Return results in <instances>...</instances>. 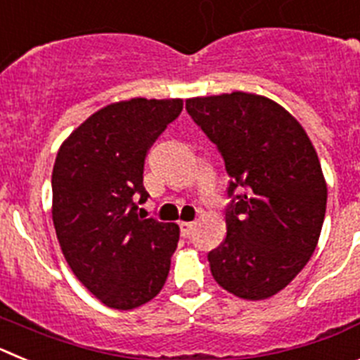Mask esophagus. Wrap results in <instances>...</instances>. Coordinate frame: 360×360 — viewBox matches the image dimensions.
<instances>
[{
	"label": "esophagus",
	"mask_w": 360,
	"mask_h": 360,
	"mask_svg": "<svg viewBox=\"0 0 360 360\" xmlns=\"http://www.w3.org/2000/svg\"><path fill=\"white\" fill-rule=\"evenodd\" d=\"M193 229H195V224H193V221H180V232H182L184 238H189Z\"/></svg>",
	"instance_id": "1"
}]
</instances>
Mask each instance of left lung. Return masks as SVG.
Returning a JSON list of instances; mask_svg holds the SVG:
<instances>
[{"label":"left lung","mask_w":360,"mask_h":360,"mask_svg":"<svg viewBox=\"0 0 360 360\" xmlns=\"http://www.w3.org/2000/svg\"><path fill=\"white\" fill-rule=\"evenodd\" d=\"M186 108L218 146L241 195L225 212L227 236L207 256L219 287L247 301L278 294L304 269L326 212V180L303 126L263 95L193 97Z\"/></svg>","instance_id":"1"}]
</instances>
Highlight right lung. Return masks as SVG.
<instances>
[{
  "label": "right lung",
  "instance_id": "obj_1",
  "mask_svg": "<svg viewBox=\"0 0 360 360\" xmlns=\"http://www.w3.org/2000/svg\"><path fill=\"white\" fill-rule=\"evenodd\" d=\"M182 98L111 103L73 129L52 171V219L75 278L106 307L133 310L151 301L169 274L180 227L139 216L148 200L144 162Z\"/></svg>",
  "mask_w": 360,
  "mask_h": 360
}]
</instances>
